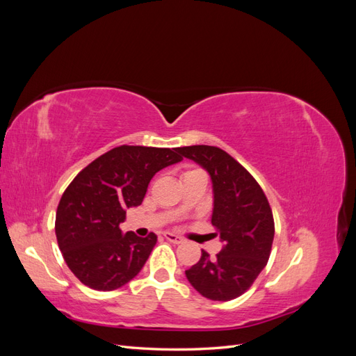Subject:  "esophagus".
I'll use <instances>...</instances> for the list:
<instances>
[{
  "label": "esophagus",
  "instance_id": "34e87169",
  "mask_svg": "<svg viewBox=\"0 0 356 356\" xmlns=\"http://www.w3.org/2000/svg\"><path fill=\"white\" fill-rule=\"evenodd\" d=\"M163 236H165L166 241H169L172 243H182V242H184V239L179 238V236H177L174 233H170V232H166Z\"/></svg>",
  "mask_w": 356,
  "mask_h": 356
}]
</instances>
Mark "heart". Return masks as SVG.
<instances>
[{
  "label": "heart",
  "instance_id": "b5f03b06",
  "mask_svg": "<svg viewBox=\"0 0 356 356\" xmlns=\"http://www.w3.org/2000/svg\"><path fill=\"white\" fill-rule=\"evenodd\" d=\"M190 172H193V170H190Z\"/></svg>",
  "mask_w": 356,
  "mask_h": 356
}]
</instances>
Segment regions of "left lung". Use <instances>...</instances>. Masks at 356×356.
Wrapping results in <instances>:
<instances>
[{
    "label": "left lung",
    "mask_w": 356,
    "mask_h": 356,
    "mask_svg": "<svg viewBox=\"0 0 356 356\" xmlns=\"http://www.w3.org/2000/svg\"><path fill=\"white\" fill-rule=\"evenodd\" d=\"M177 152L196 161L212 181L211 222L220 233L222 250L186 270L188 282L203 297L229 301L254 284L270 257L275 222L270 204L254 177L218 147L191 145Z\"/></svg>",
    "instance_id": "1"
}]
</instances>
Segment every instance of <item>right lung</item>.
I'll return each mask as SVG.
<instances>
[{"label":"right lung","instance_id":"obj_1","mask_svg":"<svg viewBox=\"0 0 356 356\" xmlns=\"http://www.w3.org/2000/svg\"><path fill=\"white\" fill-rule=\"evenodd\" d=\"M177 148L120 145L86 166L63 191L55 232L70 270L92 289L113 291L141 272L157 242L123 234L129 208L143 203L152 178L181 161Z\"/></svg>","mask_w":356,"mask_h":356}]
</instances>
